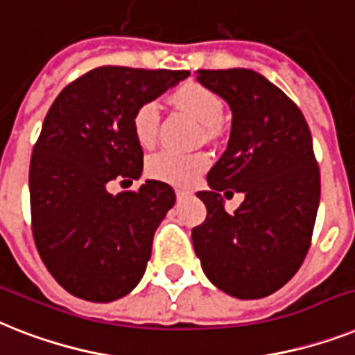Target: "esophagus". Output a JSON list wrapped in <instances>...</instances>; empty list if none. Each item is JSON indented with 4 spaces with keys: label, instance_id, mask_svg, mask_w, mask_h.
<instances>
[{
    "label": "esophagus",
    "instance_id": "obj_1",
    "mask_svg": "<svg viewBox=\"0 0 355 355\" xmlns=\"http://www.w3.org/2000/svg\"><path fill=\"white\" fill-rule=\"evenodd\" d=\"M193 193L189 191V189H180V187H178L177 189V197L178 198H186V197H191Z\"/></svg>",
    "mask_w": 355,
    "mask_h": 355
}]
</instances>
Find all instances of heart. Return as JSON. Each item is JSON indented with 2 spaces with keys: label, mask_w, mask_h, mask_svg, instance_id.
<instances>
[{
  "label": "heart",
  "mask_w": 355,
  "mask_h": 355,
  "mask_svg": "<svg viewBox=\"0 0 355 355\" xmlns=\"http://www.w3.org/2000/svg\"><path fill=\"white\" fill-rule=\"evenodd\" d=\"M173 100L178 107L197 118L204 128L215 129L224 118V103L217 94L197 82H189L175 91ZM160 107L157 102H144L132 114V132L142 148H151L158 135ZM207 168V157L202 153L160 151L148 162V171L153 178L168 184L186 186L195 182L198 175Z\"/></svg>",
  "instance_id": "heart-1"
}]
</instances>
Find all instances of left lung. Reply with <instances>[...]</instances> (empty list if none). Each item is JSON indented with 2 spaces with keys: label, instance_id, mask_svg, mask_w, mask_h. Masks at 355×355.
Listing matches in <instances>:
<instances>
[{
  "label": "left lung",
  "instance_id": "obj_1",
  "mask_svg": "<svg viewBox=\"0 0 355 355\" xmlns=\"http://www.w3.org/2000/svg\"><path fill=\"white\" fill-rule=\"evenodd\" d=\"M200 85L232 109L226 151L197 197L207 217L191 239L206 277L227 295L277 292L306 257L321 198L312 135L295 103L252 69L197 71ZM245 195L227 214L220 191Z\"/></svg>",
  "mask_w": 355,
  "mask_h": 355
}]
</instances>
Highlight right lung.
<instances>
[{"instance_id": "obj_1", "label": "right lung", "mask_w": 355, "mask_h": 355, "mask_svg": "<svg viewBox=\"0 0 355 355\" xmlns=\"http://www.w3.org/2000/svg\"><path fill=\"white\" fill-rule=\"evenodd\" d=\"M187 76L103 65L69 83L49 109L28 171L34 241L51 275L76 297L114 301L144 277L175 191L146 180L112 195L107 184L142 177L132 114Z\"/></svg>"}]
</instances>
